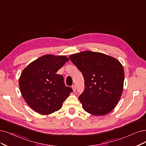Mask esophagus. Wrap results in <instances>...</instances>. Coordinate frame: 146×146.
I'll return each instance as SVG.
<instances>
[{"label":"esophagus","instance_id":"obj_1","mask_svg":"<svg viewBox=\"0 0 146 146\" xmlns=\"http://www.w3.org/2000/svg\"><path fill=\"white\" fill-rule=\"evenodd\" d=\"M72 89H73V91H74V92H75V91H76V86H75V85H73V86H72Z\"/></svg>","mask_w":146,"mask_h":146}]
</instances>
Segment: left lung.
I'll return each mask as SVG.
<instances>
[{"label": "left lung", "mask_w": 146, "mask_h": 146, "mask_svg": "<svg viewBox=\"0 0 146 146\" xmlns=\"http://www.w3.org/2000/svg\"><path fill=\"white\" fill-rule=\"evenodd\" d=\"M82 72L85 88L79 97L84 110L94 115L112 111L120 100L125 72L121 64L105 54L84 51L69 56Z\"/></svg>", "instance_id": "1"}]
</instances>
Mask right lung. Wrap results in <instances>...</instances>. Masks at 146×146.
I'll list each match as a JSON object with an SVG mask.
<instances>
[{
  "instance_id": "obj_1",
  "label": "right lung",
  "mask_w": 146,
  "mask_h": 146,
  "mask_svg": "<svg viewBox=\"0 0 146 146\" xmlns=\"http://www.w3.org/2000/svg\"><path fill=\"white\" fill-rule=\"evenodd\" d=\"M69 59L65 56L46 55L27 66L21 74L19 87L23 99L35 112L49 114L61 108L72 88L56 74Z\"/></svg>"
}]
</instances>
